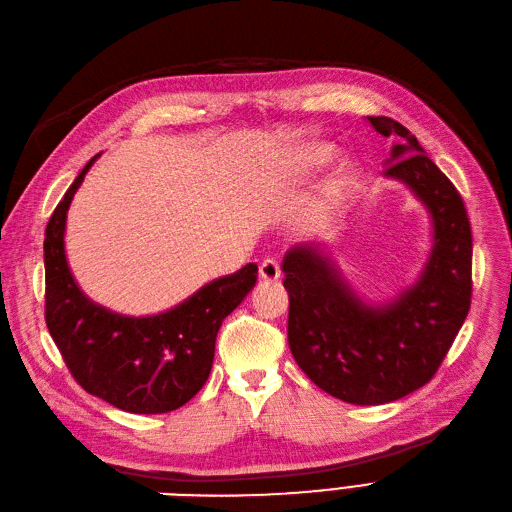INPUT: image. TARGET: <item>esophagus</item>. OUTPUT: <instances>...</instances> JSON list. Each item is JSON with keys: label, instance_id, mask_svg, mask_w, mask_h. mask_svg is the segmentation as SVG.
I'll return each instance as SVG.
<instances>
[{"label": "esophagus", "instance_id": "esophagus-1", "mask_svg": "<svg viewBox=\"0 0 512 512\" xmlns=\"http://www.w3.org/2000/svg\"><path fill=\"white\" fill-rule=\"evenodd\" d=\"M259 276L263 280H278L280 278V263L276 259H263L259 265Z\"/></svg>", "mask_w": 512, "mask_h": 512}]
</instances>
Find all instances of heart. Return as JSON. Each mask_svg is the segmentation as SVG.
<instances>
[{
    "label": "heart",
    "instance_id": "1",
    "mask_svg": "<svg viewBox=\"0 0 512 512\" xmlns=\"http://www.w3.org/2000/svg\"><path fill=\"white\" fill-rule=\"evenodd\" d=\"M332 154H335V146L324 142H305L291 152V167L297 173H309L326 165L332 159ZM345 169L347 165L343 167V171Z\"/></svg>",
    "mask_w": 512,
    "mask_h": 512
}]
</instances>
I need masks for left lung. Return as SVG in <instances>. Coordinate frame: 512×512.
Listing matches in <instances>:
<instances>
[{
  "label": "left lung",
  "instance_id": "obj_1",
  "mask_svg": "<svg viewBox=\"0 0 512 512\" xmlns=\"http://www.w3.org/2000/svg\"><path fill=\"white\" fill-rule=\"evenodd\" d=\"M368 121L399 140L383 175L406 184L431 215L433 247L418 280L370 305L318 242L297 244L282 259L293 358L322 391L355 406L395 402L427 385L469 314L473 291V236L458 190L404 125Z\"/></svg>",
  "mask_w": 512,
  "mask_h": 512
}]
</instances>
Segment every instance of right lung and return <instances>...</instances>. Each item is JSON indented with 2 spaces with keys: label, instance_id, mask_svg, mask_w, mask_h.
<instances>
[{
  "label": "right lung",
  "instance_id": "1",
  "mask_svg": "<svg viewBox=\"0 0 512 512\" xmlns=\"http://www.w3.org/2000/svg\"><path fill=\"white\" fill-rule=\"evenodd\" d=\"M75 177L52 213L46 261V324L75 381L110 406L131 414L177 410L203 389L221 322L251 293L257 265L205 284L201 291L157 316H121L87 297L64 253L66 211L85 173Z\"/></svg>",
  "mask_w": 512,
  "mask_h": 512
}]
</instances>
